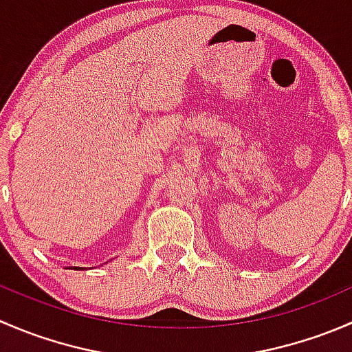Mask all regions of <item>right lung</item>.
<instances>
[{
	"instance_id": "right-lung-1",
	"label": "right lung",
	"mask_w": 352,
	"mask_h": 352,
	"mask_svg": "<svg viewBox=\"0 0 352 352\" xmlns=\"http://www.w3.org/2000/svg\"><path fill=\"white\" fill-rule=\"evenodd\" d=\"M73 269H81V267H73Z\"/></svg>"
}]
</instances>
